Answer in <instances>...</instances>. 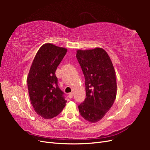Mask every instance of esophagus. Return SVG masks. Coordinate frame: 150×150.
<instances>
[{
  "label": "esophagus",
  "mask_w": 150,
  "mask_h": 150,
  "mask_svg": "<svg viewBox=\"0 0 150 150\" xmlns=\"http://www.w3.org/2000/svg\"><path fill=\"white\" fill-rule=\"evenodd\" d=\"M73 96H74L73 93H69V95H68V97H69V98L71 99V98H73Z\"/></svg>",
  "instance_id": "34e87169"
}]
</instances>
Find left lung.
<instances>
[{
  "label": "left lung",
  "instance_id": "8db88e82",
  "mask_svg": "<svg viewBox=\"0 0 150 150\" xmlns=\"http://www.w3.org/2000/svg\"><path fill=\"white\" fill-rule=\"evenodd\" d=\"M76 58L85 79L86 96L78 106L80 115L91 122L101 120L116 97V73L110 56L102 48L78 50Z\"/></svg>",
  "mask_w": 150,
  "mask_h": 150
}]
</instances>
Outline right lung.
I'll use <instances>...</instances> for the list:
<instances>
[{"mask_svg": "<svg viewBox=\"0 0 150 150\" xmlns=\"http://www.w3.org/2000/svg\"><path fill=\"white\" fill-rule=\"evenodd\" d=\"M67 49L45 44L34 59L28 77L30 103L34 111L44 119L57 116L66 106L64 93L57 84L56 71Z\"/></svg>", "mask_w": 150, "mask_h": 150, "instance_id": "obj_1", "label": "right lung"}]
</instances>
